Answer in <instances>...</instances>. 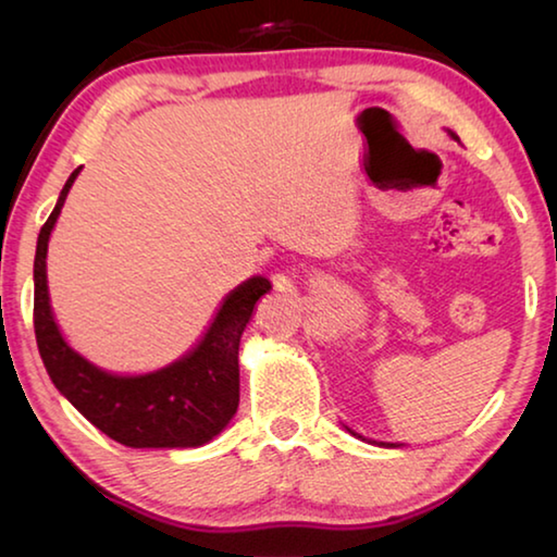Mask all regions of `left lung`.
I'll use <instances>...</instances> for the list:
<instances>
[{
    "label": "left lung",
    "instance_id": "left-lung-1",
    "mask_svg": "<svg viewBox=\"0 0 557 557\" xmlns=\"http://www.w3.org/2000/svg\"><path fill=\"white\" fill-rule=\"evenodd\" d=\"M451 137H455V135H451ZM457 139V137H455ZM385 447H395V445H385Z\"/></svg>",
    "mask_w": 557,
    "mask_h": 557
}]
</instances>
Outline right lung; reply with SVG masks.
<instances>
[{"label": "right lung", "instance_id": "obj_1", "mask_svg": "<svg viewBox=\"0 0 557 557\" xmlns=\"http://www.w3.org/2000/svg\"><path fill=\"white\" fill-rule=\"evenodd\" d=\"M81 166L69 176L59 203L44 223L34 258V332L51 381L83 418L125 447H201L228 425L240 400L238 346L270 280L250 277L225 297L209 332L182 361L145 375H112L65 344L49 305L46 250L65 196Z\"/></svg>", "mask_w": 557, "mask_h": 557}]
</instances>
